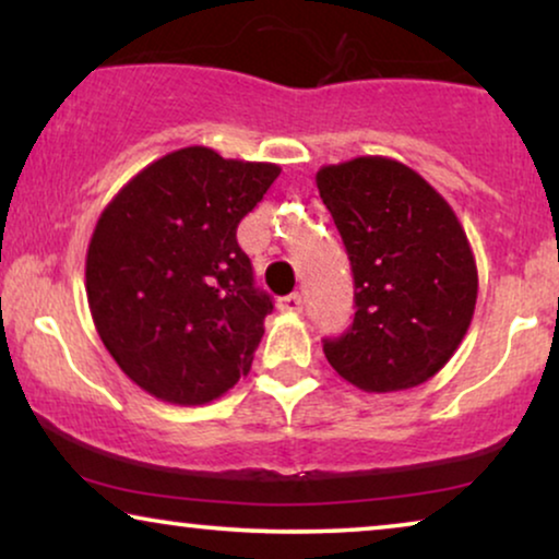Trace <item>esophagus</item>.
I'll list each match as a JSON object with an SVG mask.
<instances>
[{
  "instance_id": "1",
  "label": "esophagus",
  "mask_w": 559,
  "mask_h": 559,
  "mask_svg": "<svg viewBox=\"0 0 559 559\" xmlns=\"http://www.w3.org/2000/svg\"><path fill=\"white\" fill-rule=\"evenodd\" d=\"M280 310L282 312H300L302 310V295H287V297H280Z\"/></svg>"
}]
</instances>
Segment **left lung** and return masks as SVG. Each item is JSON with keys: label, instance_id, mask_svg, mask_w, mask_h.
<instances>
[{"label": "left lung", "instance_id": "8db88e82", "mask_svg": "<svg viewBox=\"0 0 559 559\" xmlns=\"http://www.w3.org/2000/svg\"><path fill=\"white\" fill-rule=\"evenodd\" d=\"M350 272L354 325L325 338L328 364L364 392L425 384L468 333L478 297L476 257L455 211L412 167L354 157L316 175Z\"/></svg>", "mask_w": 559, "mask_h": 559}]
</instances>
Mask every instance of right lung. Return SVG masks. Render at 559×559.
I'll return each mask as SVG.
<instances>
[{
    "mask_svg": "<svg viewBox=\"0 0 559 559\" xmlns=\"http://www.w3.org/2000/svg\"><path fill=\"white\" fill-rule=\"evenodd\" d=\"M280 165L182 147L111 198L86 251L91 318L119 369L157 400L195 407L247 377L272 297L236 241Z\"/></svg>",
    "mask_w": 559,
    "mask_h": 559,
    "instance_id": "right-lung-1",
    "label": "right lung"
}]
</instances>
